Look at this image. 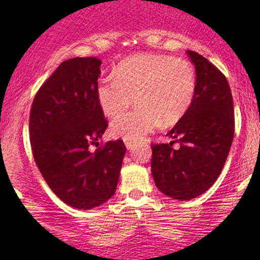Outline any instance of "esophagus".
I'll return each mask as SVG.
<instances>
[{
	"instance_id": "34e87169",
	"label": "esophagus",
	"mask_w": 260,
	"mask_h": 260,
	"mask_svg": "<svg viewBox=\"0 0 260 260\" xmlns=\"http://www.w3.org/2000/svg\"><path fill=\"white\" fill-rule=\"evenodd\" d=\"M124 143H125V147H127L128 149H132V147H133V142H132V141H127V140H125Z\"/></svg>"
}]
</instances>
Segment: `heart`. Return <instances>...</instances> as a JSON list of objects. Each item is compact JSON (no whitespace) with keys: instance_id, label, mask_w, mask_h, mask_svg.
<instances>
[{"instance_id":"1","label":"heart","mask_w":260,"mask_h":260,"mask_svg":"<svg viewBox=\"0 0 260 260\" xmlns=\"http://www.w3.org/2000/svg\"><path fill=\"white\" fill-rule=\"evenodd\" d=\"M196 90L193 68L187 60L170 55L141 54L119 64L115 77L104 78L96 98L107 117H116L136 98L140 108L115 118L111 132L127 141H140L164 123L171 125L182 118Z\"/></svg>"}]
</instances>
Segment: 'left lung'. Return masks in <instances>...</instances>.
Wrapping results in <instances>:
<instances>
[{
	"instance_id": "obj_1",
	"label": "left lung",
	"mask_w": 260,
	"mask_h": 260,
	"mask_svg": "<svg viewBox=\"0 0 260 260\" xmlns=\"http://www.w3.org/2000/svg\"><path fill=\"white\" fill-rule=\"evenodd\" d=\"M196 70L192 103L169 132L174 141L152 145L151 171L157 188L175 200H191L214 185L234 138L229 83L208 59L187 50ZM177 142L180 146L174 147Z\"/></svg>"
}]
</instances>
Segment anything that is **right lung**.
Masks as SVG:
<instances>
[{"label": "right lung", "mask_w": 260, "mask_h": 260, "mask_svg": "<svg viewBox=\"0 0 260 260\" xmlns=\"http://www.w3.org/2000/svg\"><path fill=\"white\" fill-rule=\"evenodd\" d=\"M102 61L74 57L41 85L30 113L34 158L44 180L75 209L96 208L114 195L125 153L122 140L99 145L108 122L96 98Z\"/></svg>", "instance_id": "obj_1"}]
</instances>
